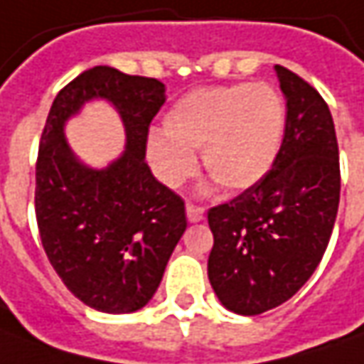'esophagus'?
I'll use <instances>...</instances> for the list:
<instances>
[{"instance_id": "obj_1", "label": "esophagus", "mask_w": 364, "mask_h": 364, "mask_svg": "<svg viewBox=\"0 0 364 364\" xmlns=\"http://www.w3.org/2000/svg\"><path fill=\"white\" fill-rule=\"evenodd\" d=\"M185 213H187V221H189V223H197V221H201L205 218V209H203V207L193 205V203H187Z\"/></svg>"}]
</instances>
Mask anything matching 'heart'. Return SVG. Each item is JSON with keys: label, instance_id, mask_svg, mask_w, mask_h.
I'll return each instance as SVG.
<instances>
[{"label": "heart", "instance_id": "obj_1", "mask_svg": "<svg viewBox=\"0 0 364 364\" xmlns=\"http://www.w3.org/2000/svg\"><path fill=\"white\" fill-rule=\"evenodd\" d=\"M165 134H151L146 153L159 179L179 187L203 169L228 191L240 193L274 167L286 131L282 96L269 84H230L181 96L163 120Z\"/></svg>", "mask_w": 364, "mask_h": 364}]
</instances>
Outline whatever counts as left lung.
<instances>
[{
	"instance_id": "left-lung-1",
	"label": "left lung",
	"mask_w": 364,
	"mask_h": 364,
	"mask_svg": "<svg viewBox=\"0 0 364 364\" xmlns=\"http://www.w3.org/2000/svg\"><path fill=\"white\" fill-rule=\"evenodd\" d=\"M286 98V131L274 167L230 203L211 207L207 276L228 310L256 316L308 282L331 240L341 167L324 98L300 76L274 66Z\"/></svg>"
}]
</instances>
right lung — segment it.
Returning <instances> with one entry per match:
<instances>
[{
  "label": "right lung",
  "mask_w": 364,
  "mask_h": 364,
  "mask_svg": "<svg viewBox=\"0 0 364 364\" xmlns=\"http://www.w3.org/2000/svg\"><path fill=\"white\" fill-rule=\"evenodd\" d=\"M165 98L157 78L95 66L58 92L42 132L36 220L46 256L72 294L107 314L149 304L187 228L183 199L144 163ZM92 100L108 102L125 127V151L102 170L82 164L63 131Z\"/></svg>",
  "instance_id": "1"
}]
</instances>
